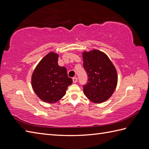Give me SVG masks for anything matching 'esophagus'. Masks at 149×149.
Here are the masks:
<instances>
[{"mask_svg": "<svg viewBox=\"0 0 149 149\" xmlns=\"http://www.w3.org/2000/svg\"><path fill=\"white\" fill-rule=\"evenodd\" d=\"M72 80H73V82L74 83H76L77 82V77H74L73 79H72Z\"/></svg>", "mask_w": 149, "mask_h": 149, "instance_id": "34e87169", "label": "esophagus"}]
</instances>
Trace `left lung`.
<instances>
[{
	"mask_svg": "<svg viewBox=\"0 0 149 149\" xmlns=\"http://www.w3.org/2000/svg\"><path fill=\"white\" fill-rule=\"evenodd\" d=\"M83 66L88 76L84 93L91 102L101 103L108 100L115 91L118 76L111 60L98 49L84 51L82 53Z\"/></svg>",
	"mask_w": 149,
	"mask_h": 149,
	"instance_id": "left-lung-1",
	"label": "left lung"
}]
</instances>
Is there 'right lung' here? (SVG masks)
<instances>
[{"mask_svg": "<svg viewBox=\"0 0 149 149\" xmlns=\"http://www.w3.org/2000/svg\"><path fill=\"white\" fill-rule=\"evenodd\" d=\"M59 54L51 51L34 69L31 82L33 90L43 102L54 103L65 96L72 79L68 77L67 69L58 64Z\"/></svg>", "mask_w": 149, "mask_h": 149, "instance_id": "1", "label": "right lung"}]
</instances>
